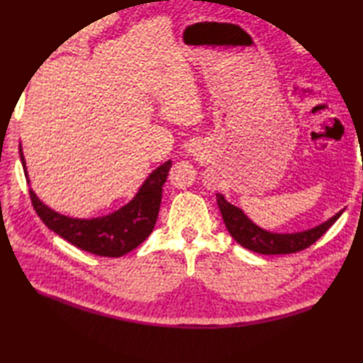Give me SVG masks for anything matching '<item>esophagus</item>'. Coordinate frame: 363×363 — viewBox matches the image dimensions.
I'll list each match as a JSON object with an SVG mask.
<instances>
[{
  "label": "esophagus",
  "mask_w": 363,
  "mask_h": 363,
  "mask_svg": "<svg viewBox=\"0 0 363 363\" xmlns=\"http://www.w3.org/2000/svg\"><path fill=\"white\" fill-rule=\"evenodd\" d=\"M188 150H189V154H192V155H197V152L200 150V144H197V143H191V144H189V147H188Z\"/></svg>",
  "instance_id": "esophagus-1"
}]
</instances>
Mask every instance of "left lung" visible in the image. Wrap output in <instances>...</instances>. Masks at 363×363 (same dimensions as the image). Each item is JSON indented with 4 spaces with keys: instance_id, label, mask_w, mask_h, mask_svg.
<instances>
[{
    "instance_id": "8db88e82",
    "label": "left lung",
    "mask_w": 363,
    "mask_h": 363,
    "mask_svg": "<svg viewBox=\"0 0 363 363\" xmlns=\"http://www.w3.org/2000/svg\"><path fill=\"white\" fill-rule=\"evenodd\" d=\"M216 197L217 205H219L223 217L225 227H227L231 238L239 245L261 255H287L308 248L318 238L323 236L345 211V209H342V211L333 216L331 219H328L326 222L309 230L298 233H273L257 227L255 222L250 220L244 214L242 209L227 202V199L222 194H216Z\"/></svg>"
}]
</instances>
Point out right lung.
I'll return each mask as SVG.
<instances>
[{"label": "right lung", "mask_w": 363, "mask_h": 363, "mask_svg": "<svg viewBox=\"0 0 363 363\" xmlns=\"http://www.w3.org/2000/svg\"><path fill=\"white\" fill-rule=\"evenodd\" d=\"M20 158L26 182L30 183L21 144ZM171 166L172 161L167 160L155 171H152L136 192V196L118 211L93 217V219H77V217L63 216L54 211L45 205L32 189H29V196L40 219L55 235L88 253L119 257L144 242L154 230L160 211L161 194H163V184Z\"/></svg>", "instance_id": "1"}]
</instances>
